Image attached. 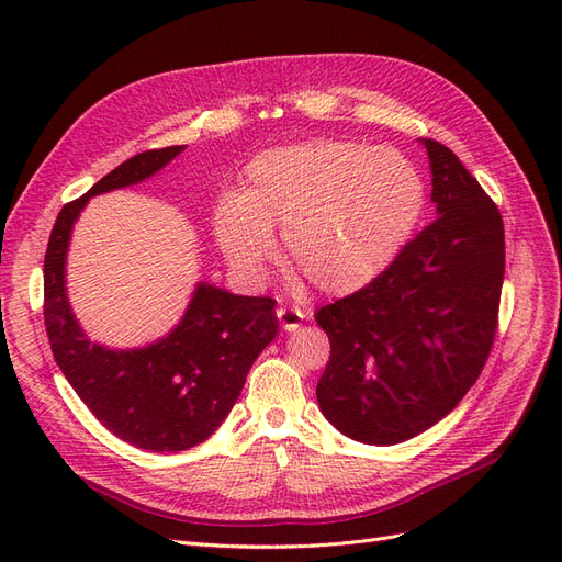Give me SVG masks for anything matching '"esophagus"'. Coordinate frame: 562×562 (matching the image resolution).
<instances>
[{"mask_svg": "<svg viewBox=\"0 0 562 562\" xmlns=\"http://www.w3.org/2000/svg\"><path fill=\"white\" fill-rule=\"evenodd\" d=\"M277 316H279L281 328L288 333H295L302 326V318H304L300 310H288V307H279Z\"/></svg>", "mask_w": 562, "mask_h": 562, "instance_id": "34e87169", "label": "esophagus"}]
</instances>
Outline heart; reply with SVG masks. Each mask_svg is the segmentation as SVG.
Instances as JSON below:
<instances>
[{"mask_svg": "<svg viewBox=\"0 0 562 562\" xmlns=\"http://www.w3.org/2000/svg\"><path fill=\"white\" fill-rule=\"evenodd\" d=\"M424 203L422 176L401 151L314 138L260 151L239 190L217 201L213 234L227 262L258 281L283 227L285 258L318 291L351 295L398 260Z\"/></svg>", "mask_w": 562, "mask_h": 562, "instance_id": "1", "label": "heart"}]
</instances>
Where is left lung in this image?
<instances>
[{"mask_svg": "<svg viewBox=\"0 0 562 562\" xmlns=\"http://www.w3.org/2000/svg\"><path fill=\"white\" fill-rule=\"evenodd\" d=\"M419 143L436 220L375 283L316 312L330 339L318 407L368 446L403 443L448 417L479 380L497 330L502 215L446 145Z\"/></svg>", "mask_w": 562, "mask_h": 562, "instance_id": "obj_1", "label": "left lung"}]
</instances>
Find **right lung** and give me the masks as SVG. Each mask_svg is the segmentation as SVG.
<instances>
[{
    "label": "right lung",
    "mask_w": 562,
    "mask_h": 562,
    "mask_svg": "<svg viewBox=\"0 0 562 562\" xmlns=\"http://www.w3.org/2000/svg\"><path fill=\"white\" fill-rule=\"evenodd\" d=\"M182 149L135 155L63 206L44 258V323L56 363L108 431L149 452H180L215 434L250 366L279 333L274 300L234 295L209 281L194 285L176 326L143 347L91 342L77 321L67 297V250L81 211L98 194L157 176Z\"/></svg>",
    "instance_id": "add662e5"
}]
</instances>
